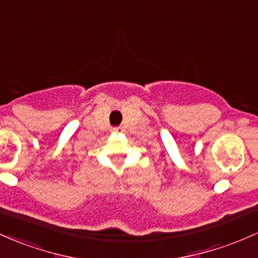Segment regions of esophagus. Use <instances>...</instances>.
<instances>
[{"mask_svg": "<svg viewBox=\"0 0 258 258\" xmlns=\"http://www.w3.org/2000/svg\"><path fill=\"white\" fill-rule=\"evenodd\" d=\"M119 127H114V128H112V131H115V132H117V131H119Z\"/></svg>", "mask_w": 258, "mask_h": 258, "instance_id": "34e87169", "label": "esophagus"}]
</instances>
